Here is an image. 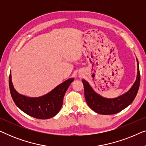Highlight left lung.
<instances>
[{
    "label": "left lung",
    "mask_w": 146,
    "mask_h": 146,
    "mask_svg": "<svg viewBox=\"0 0 146 146\" xmlns=\"http://www.w3.org/2000/svg\"><path fill=\"white\" fill-rule=\"evenodd\" d=\"M137 77L134 84L127 92L114 98L102 97L94 90L87 81L82 79V82L84 87L85 99L89 107L100 114L111 115L119 112L130 105L136 96L140 83V74L137 59Z\"/></svg>",
    "instance_id": "8db88e82"
}]
</instances>
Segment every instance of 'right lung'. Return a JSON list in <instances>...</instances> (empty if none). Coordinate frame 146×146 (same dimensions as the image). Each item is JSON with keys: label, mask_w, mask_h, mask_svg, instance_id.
Wrapping results in <instances>:
<instances>
[{"label": "right lung", "mask_w": 146, "mask_h": 146, "mask_svg": "<svg viewBox=\"0 0 146 146\" xmlns=\"http://www.w3.org/2000/svg\"><path fill=\"white\" fill-rule=\"evenodd\" d=\"M74 80L73 78L68 79L46 94L33 98L22 95L16 90L10 72L9 88L13 101L19 108L35 118L46 119L55 116L59 112L66 92Z\"/></svg>", "instance_id": "1"}]
</instances>
